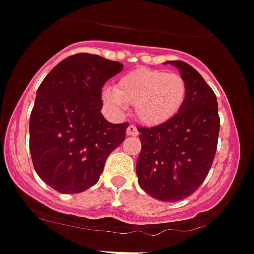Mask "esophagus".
I'll use <instances>...</instances> for the list:
<instances>
[{"mask_svg":"<svg viewBox=\"0 0 254 254\" xmlns=\"http://www.w3.org/2000/svg\"><path fill=\"white\" fill-rule=\"evenodd\" d=\"M138 129L137 127L133 126V125H129L127 128V135H138Z\"/></svg>","mask_w":254,"mask_h":254,"instance_id":"1","label":"esophagus"}]
</instances>
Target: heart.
<instances>
[{
    "instance_id": "heart-1",
    "label": "heart",
    "mask_w": 254,
    "mask_h": 254,
    "mask_svg": "<svg viewBox=\"0 0 254 254\" xmlns=\"http://www.w3.org/2000/svg\"><path fill=\"white\" fill-rule=\"evenodd\" d=\"M187 94V81L182 75L138 67L124 75L115 89H104L102 100L116 112L124 111L126 105L134 106L142 124L159 126L180 111Z\"/></svg>"
}]
</instances>
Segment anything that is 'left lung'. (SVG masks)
Wrapping results in <instances>:
<instances>
[{
	"mask_svg": "<svg viewBox=\"0 0 254 254\" xmlns=\"http://www.w3.org/2000/svg\"><path fill=\"white\" fill-rule=\"evenodd\" d=\"M179 69L188 86L180 111L165 124L139 127L142 149L137 159L140 188L154 199L179 201L206 179L220 132L215 92L188 63L167 62Z\"/></svg>",
	"mask_w": 254,
	"mask_h": 254,
	"instance_id": "8db88e82",
	"label": "left lung"
}]
</instances>
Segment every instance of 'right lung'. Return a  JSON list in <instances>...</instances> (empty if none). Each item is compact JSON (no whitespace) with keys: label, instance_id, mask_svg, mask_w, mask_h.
<instances>
[{"label":"right lung","instance_id":"obj_1","mask_svg":"<svg viewBox=\"0 0 254 254\" xmlns=\"http://www.w3.org/2000/svg\"><path fill=\"white\" fill-rule=\"evenodd\" d=\"M124 69L100 55H70L50 70L29 119V150L39 178L62 194L96 184L110 153L126 138L128 122L111 124L101 111V89Z\"/></svg>","mask_w":254,"mask_h":254}]
</instances>
